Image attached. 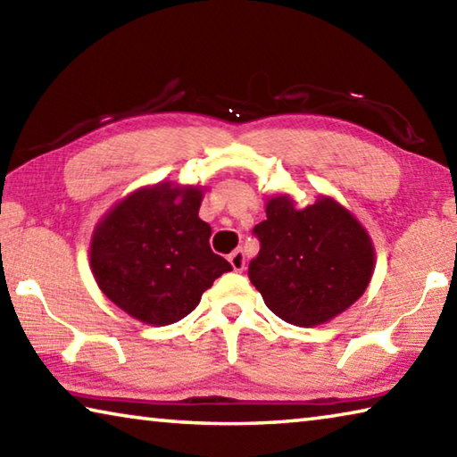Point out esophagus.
I'll return each instance as SVG.
<instances>
[{"mask_svg":"<svg viewBox=\"0 0 457 457\" xmlns=\"http://www.w3.org/2000/svg\"><path fill=\"white\" fill-rule=\"evenodd\" d=\"M229 264L231 268L236 270V272H244L245 270V252L242 250V247H237V250H234L229 253Z\"/></svg>","mask_w":457,"mask_h":457,"instance_id":"obj_1","label":"esophagus"}]
</instances>
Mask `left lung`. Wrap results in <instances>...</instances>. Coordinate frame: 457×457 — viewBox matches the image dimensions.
<instances>
[{
    "instance_id": "8db88e82",
    "label": "left lung",
    "mask_w": 457,
    "mask_h": 457,
    "mask_svg": "<svg viewBox=\"0 0 457 457\" xmlns=\"http://www.w3.org/2000/svg\"><path fill=\"white\" fill-rule=\"evenodd\" d=\"M258 256L247 276L266 306L294 327H319L365 294L375 272L367 228L335 197L298 207L288 193L266 201V220L253 228Z\"/></svg>"
}]
</instances>
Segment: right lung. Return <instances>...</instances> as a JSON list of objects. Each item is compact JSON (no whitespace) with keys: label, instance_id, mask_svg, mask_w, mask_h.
Returning <instances> with one entry per match:
<instances>
[{"label":"right lung","instance_id":"obj_1","mask_svg":"<svg viewBox=\"0 0 457 457\" xmlns=\"http://www.w3.org/2000/svg\"><path fill=\"white\" fill-rule=\"evenodd\" d=\"M205 185L159 181L119 199L92 229L90 270L104 296L151 327L195 311L201 294L231 270L212 252L199 218Z\"/></svg>","mask_w":457,"mask_h":457}]
</instances>
